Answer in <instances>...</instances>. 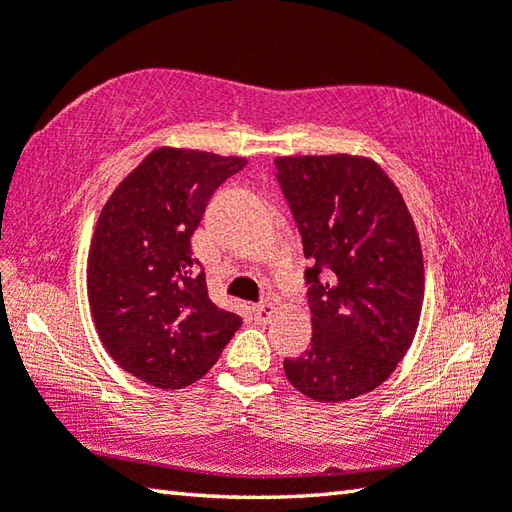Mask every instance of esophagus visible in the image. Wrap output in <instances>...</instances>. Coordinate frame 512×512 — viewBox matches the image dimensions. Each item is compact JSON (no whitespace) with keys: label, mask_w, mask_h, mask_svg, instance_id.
<instances>
[{"label":"esophagus","mask_w":512,"mask_h":512,"mask_svg":"<svg viewBox=\"0 0 512 512\" xmlns=\"http://www.w3.org/2000/svg\"><path fill=\"white\" fill-rule=\"evenodd\" d=\"M253 316L257 323H271V318L275 316V305H271V302L257 305V307H253Z\"/></svg>","instance_id":"34e87169"}]
</instances>
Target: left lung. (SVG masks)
<instances>
[{"instance_id":"8db88e82","label":"left lung","mask_w":512,"mask_h":512,"mask_svg":"<svg viewBox=\"0 0 512 512\" xmlns=\"http://www.w3.org/2000/svg\"><path fill=\"white\" fill-rule=\"evenodd\" d=\"M275 169L314 262L305 273L311 348L284 359V372L309 400H354L391 377L418 332V228L400 189L368 155H280Z\"/></svg>"}]
</instances>
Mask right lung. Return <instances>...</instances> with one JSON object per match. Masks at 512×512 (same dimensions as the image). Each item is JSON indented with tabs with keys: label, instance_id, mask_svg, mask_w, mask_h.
<instances>
[{
	"label": "right lung",
	"instance_id": "right-lung-1",
	"mask_svg": "<svg viewBox=\"0 0 512 512\" xmlns=\"http://www.w3.org/2000/svg\"><path fill=\"white\" fill-rule=\"evenodd\" d=\"M239 155L160 146L115 187L94 225L88 300L103 348L155 388H185L210 370L241 325L207 296L192 235Z\"/></svg>",
	"mask_w": 512,
	"mask_h": 512
}]
</instances>
